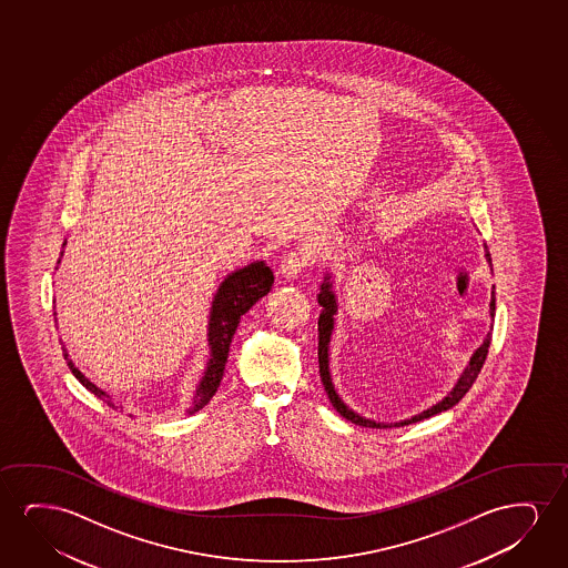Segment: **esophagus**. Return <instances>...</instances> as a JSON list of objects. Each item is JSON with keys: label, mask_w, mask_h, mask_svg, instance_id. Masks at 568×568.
I'll use <instances>...</instances> for the list:
<instances>
[{"label": "esophagus", "mask_w": 568, "mask_h": 568, "mask_svg": "<svg viewBox=\"0 0 568 568\" xmlns=\"http://www.w3.org/2000/svg\"><path fill=\"white\" fill-rule=\"evenodd\" d=\"M312 257L308 252H304V250H293V252H288L281 260L280 270L285 277H296L298 273H303L306 267H311Z\"/></svg>", "instance_id": "1"}]
</instances>
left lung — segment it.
Listing matches in <instances>:
<instances>
[{
  "instance_id": "8db88e82",
  "label": "left lung",
  "mask_w": 568,
  "mask_h": 568,
  "mask_svg": "<svg viewBox=\"0 0 568 568\" xmlns=\"http://www.w3.org/2000/svg\"><path fill=\"white\" fill-rule=\"evenodd\" d=\"M487 260L490 262V254L487 252L485 254ZM318 303L324 311L320 314L318 318V365H320V378H322V384H324V389H326L327 397H329V402L335 407V412L343 415L345 419L351 420V423H355L358 427H371V428H389V427H405V425H412V423H417V420L428 419V417H433L436 413L446 412V409H450L452 405L458 404L462 397L466 396L469 388L474 386V382L477 381V376L481 373L483 365H485V358L489 355L490 347V335L485 337V342H483L481 347L475 351L474 357H471V363L466 368V373L462 374V378H459L458 386L454 388V392H450V396L444 397L440 404H436L435 407H430L427 412L420 413V415H415L413 419L402 420V423H396V425H382V423H374V420L363 419V417H358L357 413L351 412L347 409V405H343L342 399L337 397L335 394L334 386H332V381H329V371H327V345H329V335H332V329H334V314H335V298L334 293L329 291V281L322 285V293L318 295ZM495 314V293H493V298H490V316Z\"/></svg>"
}]
</instances>
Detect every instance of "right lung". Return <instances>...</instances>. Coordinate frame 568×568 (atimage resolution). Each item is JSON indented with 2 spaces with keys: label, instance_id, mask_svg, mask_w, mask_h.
Returning <instances> with one entry per match:
<instances>
[{
  "label": "right lung",
  "instance_id": "1",
  "mask_svg": "<svg viewBox=\"0 0 568 568\" xmlns=\"http://www.w3.org/2000/svg\"><path fill=\"white\" fill-rule=\"evenodd\" d=\"M60 264V262H58ZM273 285V272L264 264V262H256L244 267L241 272H234L229 275L223 285L219 287L213 306H211L210 318V345L211 358L205 376H203L200 386L195 389L194 402L190 405L187 413L200 412L203 405L210 404L211 397L215 396L221 378H223V371H225L226 357H229V347L233 342L234 332L241 324V316L254 306V304L262 298V296L270 293ZM63 349V347H62ZM63 357L70 365V371L73 376L78 378L89 392H93L94 396L101 397L104 402L106 394L102 389L97 388L94 384L87 381L83 374L79 373L78 368L73 366L68 353L63 349ZM109 405L110 404L109 402ZM114 407V405H112Z\"/></svg>",
  "mask_w": 568,
  "mask_h": 568
}]
</instances>
